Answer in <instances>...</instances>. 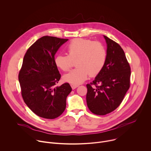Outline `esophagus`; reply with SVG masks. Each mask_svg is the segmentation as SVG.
Wrapping results in <instances>:
<instances>
[{"label": "esophagus", "mask_w": 151, "mask_h": 151, "mask_svg": "<svg viewBox=\"0 0 151 151\" xmlns=\"http://www.w3.org/2000/svg\"><path fill=\"white\" fill-rule=\"evenodd\" d=\"M71 85V87H72V88L73 89V90H74V89H75V88H76L78 87V85H76V84H71L70 85Z\"/></svg>", "instance_id": "obj_1"}]
</instances>
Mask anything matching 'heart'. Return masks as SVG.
<instances>
[{
  "instance_id": "1",
  "label": "heart",
  "mask_w": 151,
  "mask_h": 151,
  "mask_svg": "<svg viewBox=\"0 0 151 151\" xmlns=\"http://www.w3.org/2000/svg\"><path fill=\"white\" fill-rule=\"evenodd\" d=\"M67 55L58 54L54 58L57 67L64 72L69 71L76 61V68L64 75V80L72 84H79L88 75L95 76L103 69L107 52L101 43L90 39L78 38L72 40L66 48Z\"/></svg>"
}]
</instances>
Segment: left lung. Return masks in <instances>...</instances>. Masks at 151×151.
Instances as JSON below:
<instances>
[{
  "label": "left lung",
  "instance_id": "8db88e82",
  "mask_svg": "<svg viewBox=\"0 0 151 151\" xmlns=\"http://www.w3.org/2000/svg\"><path fill=\"white\" fill-rule=\"evenodd\" d=\"M107 44L104 66L95 79L87 84V103L94 114L104 115L115 110L130 88L131 69L121 46L104 35Z\"/></svg>",
  "mask_w": 151,
  "mask_h": 151
}]
</instances>
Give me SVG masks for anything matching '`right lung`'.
I'll list each match as a JSON object with an SVG mask.
<instances>
[{
    "instance_id": "add662e5",
    "label": "right lung",
    "mask_w": 151,
    "mask_h": 151,
    "mask_svg": "<svg viewBox=\"0 0 151 151\" xmlns=\"http://www.w3.org/2000/svg\"><path fill=\"white\" fill-rule=\"evenodd\" d=\"M68 40L43 36L24 55L18 74L21 95L30 109L40 117L55 119L66 109V98L72 88L69 83L56 86L61 75L55 64L54 55Z\"/></svg>"
}]
</instances>
